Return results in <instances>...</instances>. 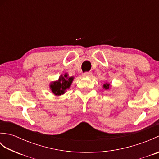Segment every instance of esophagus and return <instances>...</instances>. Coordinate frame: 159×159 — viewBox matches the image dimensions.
Wrapping results in <instances>:
<instances>
[{
    "label": "esophagus",
    "mask_w": 159,
    "mask_h": 159,
    "mask_svg": "<svg viewBox=\"0 0 159 159\" xmlns=\"http://www.w3.org/2000/svg\"><path fill=\"white\" fill-rule=\"evenodd\" d=\"M83 76L84 77H89L92 76V73L91 72H84L83 74Z\"/></svg>",
    "instance_id": "obj_1"
}]
</instances>
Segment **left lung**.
I'll return each mask as SVG.
<instances>
[{
    "label": "left lung",
    "mask_w": 159,
    "mask_h": 159,
    "mask_svg": "<svg viewBox=\"0 0 159 159\" xmlns=\"http://www.w3.org/2000/svg\"><path fill=\"white\" fill-rule=\"evenodd\" d=\"M103 87H104V88H105V89H108L109 88V84H108V83L104 84Z\"/></svg>",
    "instance_id": "left-lung-1"
}]
</instances>
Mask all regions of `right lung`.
<instances>
[{
  "label": "right lung",
  "instance_id": "right-lung-1",
  "mask_svg": "<svg viewBox=\"0 0 159 159\" xmlns=\"http://www.w3.org/2000/svg\"><path fill=\"white\" fill-rule=\"evenodd\" d=\"M73 79V77H67L66 74L63 76H61L58 81L54 82L50 85V88H51L53 93L56 96H60L66 92V90L70 87Z\"/></svg>",
  "mask_w": 159,
  "mask_h": 159
}]
</instances>
